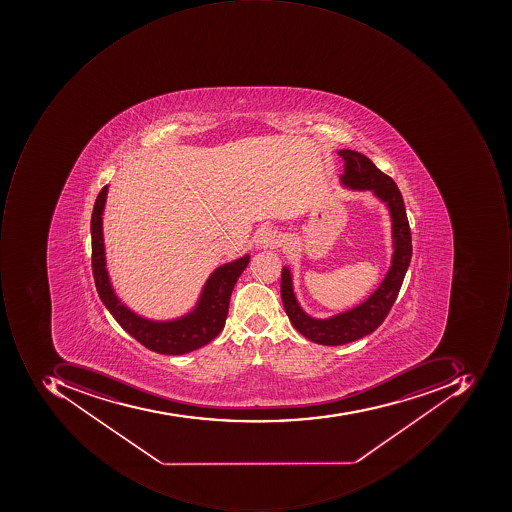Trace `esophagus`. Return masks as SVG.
I'll return each instance as SVG.
<instances>
[{"label":"esophagus","mask_w":512,"mask_h":512,"mask_svg":"<svg viewBox=\"0 0 512 512\" xmlns=\"http://www.w3.org/2000/svg\"><path fill=\"white\" fill-rule=\"evenodd\" d=\"M280 244V234L275 229L263 228L257 234V246L258 248L268 249L277 248Z\"/></svg>","instance_id":"esophagus-1"}]
</instances>
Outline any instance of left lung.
<instances>
[{
    "label": "left lung",
    "instance_id": "1",
    "mask_svg": "<svg viewBox=\"0 0 512 512\" xmlns=\"http://www.w3.org/2000/svg\"><path fill=\"white\" fill-rule=\"evenodd\" d=\"M338 155L345 161V172L341 175V184L352 191H371L378 200L388 206L392 221L391 268L385 280L372 292L371 297L349 311L341 312L329 318H314L301 309L289 268L281 271V300L284 311L294 328L308 340L324 346H340L372 334L385 321L397 300L401 284L412 257L411 228L406 217L405 203L397 184L360 152L341 149Z\"/></svg>",
    "mask_w": 512,
    "mask_h": 512
}]
</instances>
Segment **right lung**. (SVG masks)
<instances>
[{
	"mask_svg": "<svg viewBox=\"0 0 512 512\" xmlns=\"http://www.w3.org/2000/svg\"><path fill=\"white\" fill-rule=\"evenodd\" d=\"M107 186L95 200L91 218L92 272L98 295L118 321L121 328L151 351L166 355H183L200 349L214 340L224 328L228 317L229 300L241 272L251 257L243 255L231 263L221 264L209 275L195 308L186 315L169 321L149 320L127 308L112 288L106 269V251L103 238V212Z\"/></svg>",
	"mask_w": 512,
	"mask_h": 512,
	"instance_id": "1",
	"label": "right lung"
}]
</instances>
